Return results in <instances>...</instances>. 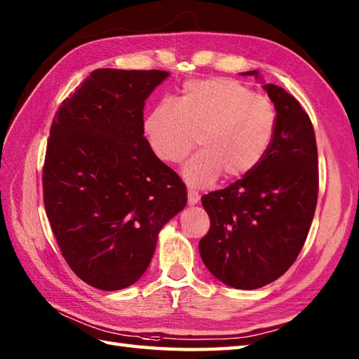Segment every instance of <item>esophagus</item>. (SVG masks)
Listing matches in <instances>:
<instances>
[{
    "instance_id": "obj_1",
    "label": "esophagus",
    "mask_w": 359,
    "mask_h": 359,
    "mask_svg": "<svg viewBox=\"0 0 359 359\" xmlns=\"http://www.w3.org/2000/svg\"><path fill=\"white\" fill-rule=\"evenodd\" d=\"M199 202V196L193 191H188V205H196Z\"/></svg>"
}]
</instances>
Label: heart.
Masks as SVG:
<instances>
[{
  "mask_svg": "<svg viewBox=\"0 0 359 359\" xmlns=\"http://www.w3.org/2000/svg\"><path fill=\"white\" fill-rule=\"evenodd\" d=\"M276 108L269 97L233 79L187 81L179 103L162 102L144 118L154 154L179 163L196 144L201 152L184 166L188 185L203 188L219 179H239L262 162L276 131Z\"/></svg>",
  "mask_w": 359,
  "mask_h": 359,
  "instance_id": "1",
  "label": "heart"
}]
</instances>
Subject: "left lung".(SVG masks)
Returning a JSON list of instances; mask_svg holds the SVG:
<instances>
[{"label":"left lung","mask_w":359,"mask_h":359,"mask_svg":"<svg viewBox=\"0 0 359 359\" xmlns=\"http://www.w3.org/2000/svg\"><path fill=\"white\" fill-rule=\"evenodd\" d=\"M242 75L261 79L257 71ZM262 88L278 116L269 151L253 171L202 197L211 220L199 242L202 261L216 279L239 290L261 288L293 265L318 202V148L309 114L280 86Z\"/></svg>","instance_id":"8db88e82"}]
</instances>
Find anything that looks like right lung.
Instances as JSON below:
<instances>
[{
	"mask_svg": "<svg viewBox=\"0 0 359 359\" xmlns=\"http://www.w3.org/2000/svg\"><path fill=\"white\" fill-rule=\"evenodd\" d=\"M166 71L97 69L52 120L43 196L67 265L106 292L140 279L187 187L144 139V102Z\"/></svg>",
	"mask_w": 359,
	"mask_h": 359,
	"instance_id": "obj_1",
	"label": "right lung"
}]
</instances>
